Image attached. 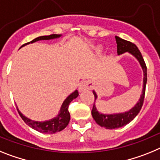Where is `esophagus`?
I'll return each instance as SVG.
<instances>
[{"instance_id":"esophagus-1","label":"esophagus","mask_w":160,"mask_h":160,"mask_svg":"<svg viewBox=\"0 0 160 160\" xmlns=\"http://www.w3.org/2000/svg\"><path fill=\"white\" fill-rule=\"evenodd\" d=\"M92 83L90 80H85V81H83L80 83L79 89H80V91H83V90L85 89H89V88H92Z\"/></svg>"}]
</instances>
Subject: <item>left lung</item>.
Instances as JSON below:
<instances>
[{"instance_id": "left-lung-1", "label": "left lung", "mask_w": 160, "mask_h": 160, "mask_svg": "<svg viewBox=\"0 0 160 160\" xmlns=\"http://www.w3.org/2000/svg\"><path fill=\"white\" fill-rule=\"evenodd\" d=\"M115 38H116L117 44H118V46H117V47H118V54L122 55V54L125 53L126 51H128V52H130V54L134 55V57H136L137 59L139 61L142 68L143 70L144 77L143 89H142V93L141 97H140L139 101H138V103L135 105V106L133 109H130V111L125 112L123 113H118V114H102V113H100L97 110L95 107V103H93V107H92V118L95 120V122L99 126H101V127H105V129H111V130L126 126V124L130 123L138 115L139 111L141 110L142 106L143 105L144 97H145L146 84H147V66H146L145 61L142 58V55L141 52L137 47V46L135 44L132 43L131 42L122 39V38H119L118 36H115ZM93 94L96 100L97 97L94 91ZM95 100H94V101H95Z\"/></svg>"}]
</instances>
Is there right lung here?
I'll list each match as a JSON object with an SVG mask.
<instances>
[{
  "mask_svg": "<svg viewBox=\"0 0 160 160\" xmlns=\"http://www.w3.org/2000/svg\"><path fill=\"white\" fill-rule=\"evenodd\" d=\"M58 37H60V34H50V35L47 36H40V37H38V38H34V40H32L30 42L23 44L22 47L26 45V44L30 43V42L32 43V42H34L39 41V40H48L51 39V38H58ZM78 95L79 92L77 90H76L74 92H72L63 101L62 107H61L59 114L55 118L51 119L50 121H46V122H34V121L30 120V119L26 118L22 113H21L18 109H18V112L19 115L22 118V120L24 121L26 124L28 125L29 126H30L31 128L38 130V131L41 132V133H44V134H47H47H55L56 132H59L61 130H63L68 125L69 121H70V113H69L68 111L69 105H70L71 101L73 99H75V98H76V97H78Z\"/></svg>",
  "mask_w": 160,
  "mask_h": 160,
  "instance_id": "obj_1",
  "label": "right lung"
}]
</instances>
